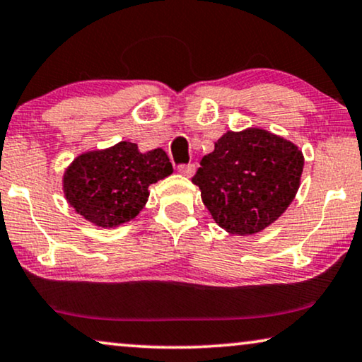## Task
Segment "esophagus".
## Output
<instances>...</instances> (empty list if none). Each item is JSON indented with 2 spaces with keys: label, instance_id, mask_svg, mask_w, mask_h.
Listing matches in <instances>:
<instances>
[{
  "label": "esophagus",
  "instance_id": "esophagus-1",
  "mask_svg": "<svg viewBox=\"0 0 362 362\" xmlns=\"http://www.w3.org/2000/svg\"><path fill=\"white\" fill-rule=\"evenodd\" d=\"M195 170H197L195 163H187V165L178 167V172H180L184 177H192L195 173Z\"/></svg>",
  "mask_w": 362,
  "mask_h": 362
}]
</instances>
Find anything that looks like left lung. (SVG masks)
I'll return each mask as SVG.
<instances>
[{"mask_svg":"<svg viewBox=\"0 0 362 362\" xmlns=\"http://www.w3.org/2000/svg\"><path fill=\"white\" fill-rule=\"evenodd\" d=\"M305 157L296 144L262 127L226 131L192 178L215 223L231 235H255L295 200Z\"/></svg>","mask_w":362,"mask_h":362,"instance_id":"obj_1","label":"left lung"}]
</instances>
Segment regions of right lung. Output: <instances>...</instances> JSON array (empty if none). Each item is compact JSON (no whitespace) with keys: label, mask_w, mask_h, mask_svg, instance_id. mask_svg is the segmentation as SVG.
Here are the masks:
<instances>
[{"label":"right lung","mask_w":362,"mask_h":362,"mask_svg":"<svg viewBox=\"0 0 362 362\" xmlns=\"http://www.w3.org/2000/svg\"><path fill=\"white\" fill-rule=\"evenodd\" d=\"M173 172L160 147L141 152L137 144L83 152L62 175V190L72 209L95 226L114 228L136 218L148 200V187Z\"/></svg>","instance_id":"right-lung-1"}]
</instances>
